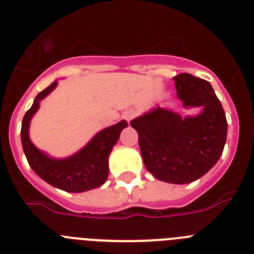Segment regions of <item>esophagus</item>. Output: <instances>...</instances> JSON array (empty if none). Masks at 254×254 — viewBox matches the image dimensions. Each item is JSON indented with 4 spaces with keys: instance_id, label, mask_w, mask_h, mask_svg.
<instances>
[{
    "instance_id": "esophagus-1",
    "label": "esophagus",
    "mask_w": 254,
    "mask_h": 254,
    "mask_svg": "<svg viewBox=\"0 0 254 254\" xmlns=\"http://www.w3.org/2000/svg\"><path fill=\"white\" fill-rule=\"evenodd\" d=\"M134 114H136V112L133 111V109H127V111L123 112V118H125L126 121H131L132 118L134 117Z\"/></svg>"
}]
</instances>
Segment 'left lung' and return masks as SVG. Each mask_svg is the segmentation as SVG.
Wrapping results in <instances>:
<instances>
[{
    "mask_svg": "<svg viewBox=\"0 0 254 254\" xmlns=\"http://www.w3.org/2000/svg\"><path fill=\"white\" fill-rule=\"evenodd\" d=\"M185 108H202L182 117L156 107L131 121L146 169L159 181L186 185L205 176L223 154L228 122L211 84L190 73L173 77Z\"/></svg>",
    "mask_w": 254,
    "mask_h": 254,
    "instance_id": "obj_1",
    "label": "left lung"
}]
</instances>
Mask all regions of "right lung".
<instances>
[{
	"instance_id": "1",
	"label": "right lung",
	"mask_w": 254,
	"mask_h": 254,
	"mask_svg": "<svg viewBox=\"0 0 254 254\" xmlns=\"http://www.w3.org/2000/svg\"><path fill=\"white\" fill-rule=\"evenodd\" d=\"M57 84V81L52 82L47 89L40 91L35 96L30 109L24 116L21 123V143L24 154L31 169L53 187L73 193L94 190L107 182L109 173V154L120 138L122 129L128 125L123 120L102 129L81 150L68 158H51L31 142L29 137V127L31 118L39 109V103L55 90Z\"/></svg>"
}]
</instances>
